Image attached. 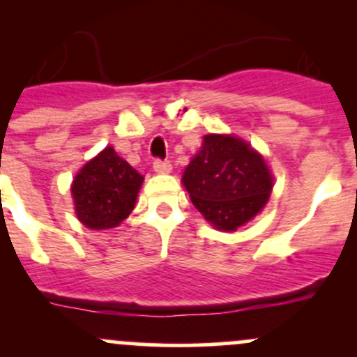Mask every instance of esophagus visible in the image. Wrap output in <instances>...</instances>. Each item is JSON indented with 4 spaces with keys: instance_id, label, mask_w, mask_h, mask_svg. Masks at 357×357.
Returning <instances> with one entry per match:
<instances>
[{
    "instance_id": "obj_1",
    "label": "esophagus",
    "mask_w": 357,
    "mask_h": 357,
    "mask_svg": "<svg viewBox=\"0 0 357 357\" xmlns=\"http://www.w3.org/2000/svg\"><path fill=\"white\" fill-rule=\"evenodd\" d=\"M153 169H155V172H158V174H167V172H171L172 165L169 160H160V158H157V160L153 162Z\"/></svg>"
}]
</instances>
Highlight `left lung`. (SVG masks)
<instances>
[{
  "label": "left lung",
  "mask_w": 357,
  "mask_h": 357,
  "mask_svg": "<svg viewBox=\"0 0 357 357\" xmlns=\"http://www.w3.org/2000/svg\"><path fill=\"white\" fill-rule=\"evenodd\" d=\"M199 212L222 231H233L262 211L273 190L264 158L235 136L207 135L183 174Z\"/></svg>",
  "instance_id": "1"
}]
</instances>
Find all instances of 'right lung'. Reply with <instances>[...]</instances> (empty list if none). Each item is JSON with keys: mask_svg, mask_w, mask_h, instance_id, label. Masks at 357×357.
Segmentation results:
<instances>
[{"mask_svg": "<svg viewBox=\"0 0 357 357\" xmlns=\"http://www.w3.org/2000/svg\"><path fill=\"white\" fill-rule=\"evenodd\" d=\"M143 176L107 146L81 169L72 185L79 221L91 229L115 228L135 208Z\"/></svg>", "mask_w": 357, "mask_h": 357, "instance_id": "right-lung-1", "label": "right lung"}]
</instances>
